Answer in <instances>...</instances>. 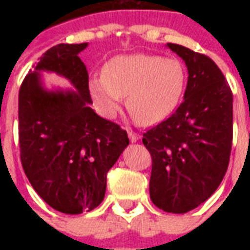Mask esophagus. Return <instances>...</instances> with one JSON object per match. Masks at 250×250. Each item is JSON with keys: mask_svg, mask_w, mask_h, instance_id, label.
<instances>
[{"mask_svg": "<svg viewBox=\"0 0 250 250\" xmlns=\"http://www.w3.org/2000/svg\"><path fill=\"white\" fill-rule=\"evenodd\" d=\"M128 137L131 143H136V141L140 140V135L136 132H133V131H128Z\"/></svg>", "mask_w": 250, "mask_h": 250, "instance_id": "obj_1", "label": "esophagus"}]
</instances>
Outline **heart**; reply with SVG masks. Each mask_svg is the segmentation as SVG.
<instances>
[{"mask_svg": "<svg viewBox=\"0 0 250 250\" xmlns=\"http://www.w3.org/2000/svg\"><path fill=\"white\" fill-rule=\"evenodd\" d=\"M187 72L176 58L152 54H122L107 61L101 78H92L88 90L105 117L111 118L125 96V107L143 125L165 121L178 107L186 90Z\"/></svg>", "mask_w": 250, "mask_h": 250, "instance_id": "1", "label": "heart"}]
</instances>
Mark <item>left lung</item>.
Listing matches in <instances>:
<instances>
[{
  "label": "left lung",
  "instance_id": "obj_1",
  "mask_svg": "<svg viewBox=\"0 0 250 250\" xmlns=\"http://www.w3.org/2000/svg\"><path fill=\"white\" fill-rule=\"evenodd\" d=\"M187 66L188 83L176 111L148 132L143 144L152 156L149 193L167 213L196 209L217 190L232 145V92L213 60L167 44Z\"/></svg>",
  "mask_w": 250,
  "mask_h": 250
}]
</instances>
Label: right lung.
<instances>
[{
	"instance_id": "obj_1",
	"label": "right lung",
	"mask_w": 250,
	"mask_h": 250,
	"mask_svg": "<svg viewBox=\"0 0 250 250\" xmlns=\"http://www.w3.org/2000/svg\"><path fill=\"white\" fill-rule=\"evenodd\" d=\"M83 44H58L40 57L19 89V145L27 178L49 206L64 214L97 208L106 174L129 144L125 129L90 107ZM41 72L67 79L72 88L48 90Z\"/></svg>"
}]
</instances>
